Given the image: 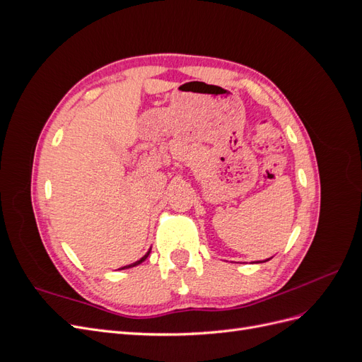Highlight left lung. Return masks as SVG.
Wrapping results in <instances>:
<instances>
[{
    "instance_id": "1",
    "label": "left lung",
    "mask_w": 362,
    "mask_h": 362,
    "mask_svg": "<svg viewBox=\"0 0 362 362\" xmlns=\"http://www.w3.org/2000/svg\"><path fill=\"white\" fill-rule=\"evenodd\" d=\"M270 259V258H269ZM269 259H266V261H269ZM259 262H262V261H259Z\"/></svg>"
}]
</instances>
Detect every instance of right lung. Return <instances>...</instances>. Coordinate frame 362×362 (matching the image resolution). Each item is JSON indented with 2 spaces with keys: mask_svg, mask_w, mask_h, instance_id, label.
<instances>
[{
  "mask_svg": "<svg viewBox=\"0 0 362 362\" xmlns=\"http://www.w3.org/2000/svg\"><path fill=\"white\" fill-rule=\"evenodd\" d=\"M149 254H151V249L146 252V254L144 255V257H141L140 259H137L136 262H133V264H128V266H124V267H120L119 270H124V269H131V267H136V266H139V264H141V262H144L148 257H149Z\"/></svg>",
  "mask_w": 362,
  "mask_h": 362,
  "instance_id": "obj_1",
  "label": "right lung"
}]
</instances>
